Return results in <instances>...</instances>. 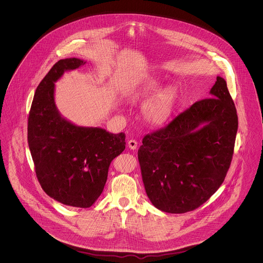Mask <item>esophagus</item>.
Wrapping results in <instances>:
<instances>
[{"instance_id":"34e87169","label":"esophagus","mask_w":263,"mask_h":263,"mask_svg":"<svg viewBox=\"0 0 263 263\" xmlns=\"http://www.w3.org/2000/svg\"><path fill=\"white\" fill-rule=\"evenodd\" d=\"M127 146H128V148H129L130 150H136L137 147H138V142L135 141V140H130V141H128Z\"/></svg>"}]
</instances>
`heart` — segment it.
I'll return each mask as SVG.
<instances>
[{"label": "heart", "mask_w": 263, "mask_h": 263, "mask_svg": "<svg viewBox=\"0 0 263 263\" xmlns=\"http://www.w3.org/2000/svg\"><path fill=\"white\" fill-rule=\"evenodd\" d=\"M157 86L154 78H143L130 88V95L135 99H140L151 93ZM179 92L176 85H168L156 91L142 105V118L151 126H161L165 124L175 109Z\"/></svg>", "instance_id": "b5f03b06"}]
</instances>
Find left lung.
<instances>
[{"mask_svg": "<svg viewBox=\"0 0 263 263\" xmlns=\"http://www.w3.org/2000/svg\"><path fill=\"white\" fill-rule=\"evenodd\" d=\"M210 97L143 139L138 158L144 186L162 212L193 211L225 180L238 129L237 110L220 76Z\"/></svg>", "mask_w": 263, "mask_h": 263, "instance_id": "1", "label": "left lung"}]
</instances>
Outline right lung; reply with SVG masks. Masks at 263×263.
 <instances>
[{
    "instance_id": "right-lung-1",
    "label": "right lung",
    "mask_w": 263,
    "mask_h": 263,
    "mask_svg": "<svg viewBox=\"0 0 263 263\" xmlns=\"http://www.w3.org/2000/svg\"><path fill=\"white\" fill-rule=\"evenodd\" d=\"M85 64L77 58L59 61L38 85L28 117V146L41 187L63 204L84 209L101 195L111 161L125 149L123 133L77 125L55 105L54 83Z\"/></svg>"
}]
</instances>
